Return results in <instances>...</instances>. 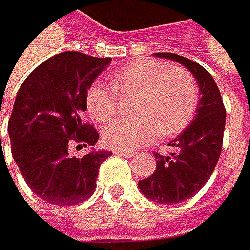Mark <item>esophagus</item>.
<instances>
[{"label":"esophagus","mask_w":250,"mask_h":250,"mask_svg":"<svg viewBox=\"0 0 250 250\" xmlns=\"http://www.w3.org/2000/svg\"><path fill=\"white\" fill-rule=\"evenodd\" d=\"M115 153H117V154H121V156H124V157H127V159H130V157L135 156V151H129V150H126V151H124V150H117Z\"/></svg>","instance_id":"obj_1"}]
</instances>
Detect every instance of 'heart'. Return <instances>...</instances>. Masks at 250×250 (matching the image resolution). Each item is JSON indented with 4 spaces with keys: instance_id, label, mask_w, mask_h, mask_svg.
I'll list each match as a JSON object with an SVG mask.
<instances>
[{
    "instance_id": "obj_1",
    "label": "heart",
    "mask_w": 250,
    "mask_h": 250,
    "mask_svg": "<svg viewBox=\"0 0 250 250\" xmlns=\"http://www.w3.org/2000/svg\"><path fill=\"white\" fill-rule=\"evenodd\" d=\"M112 86L94 82L87 93V111L91 118L104 121L118 109V94L135 96L130 112L135 117L115 120L102 130L108 147L133 150L162 136L180 133L192 121L199 90L193 75L168 62L139 60L112 75Z\"/></svg>"
}]
</instances>
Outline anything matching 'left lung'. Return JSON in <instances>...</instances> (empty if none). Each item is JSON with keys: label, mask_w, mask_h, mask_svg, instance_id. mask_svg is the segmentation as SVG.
<instances>
[{"label": "left lung", "mask_w": 250, "mask_h": 250, "mask_svg": "<svg viewBox=\"0 0 250 250\" xmlns=\"http://www.w3.org/2000/svg\"><path fill=\"white\" fill-rule=\"evenodd\" d=\"M183 64L199 85V103L195 120L169 142V154L156 153V171L138 181L144 196L159 204H177L192 198L211 177L222 151L225 106L213 76L198 62L177 54L157 52Z\"/></svg>", "instance_id": "obj_1"}]
</instances>
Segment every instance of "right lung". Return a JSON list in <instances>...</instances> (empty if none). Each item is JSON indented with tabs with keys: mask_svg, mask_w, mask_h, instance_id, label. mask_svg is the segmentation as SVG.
<instances>
[{
	"mask_svg": "<svg viewBox=\"0 0 250 250\" xmlns=\"http://www.w3.org/2000/svg\"><path fill=\"white\" fill-rule=\"evenodd\" d=\"M111 58L62 52L34 69L15 100L8 120L12 154L26 185L42 199L60 207L87 201L94 189L102 162L111 151L76 148L94 146L97 130L82 121L87 93Z\"/></svg>",
	"mask_w": 250,
	"mask_h": 250,
	"instance_id": "add662e5",
	"label": "right lung"
}]
</instances>
